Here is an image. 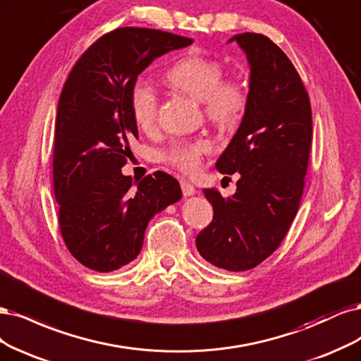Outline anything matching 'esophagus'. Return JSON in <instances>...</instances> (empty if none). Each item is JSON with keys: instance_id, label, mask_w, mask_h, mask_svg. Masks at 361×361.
Segmentation results:
<instances>
[{"instance_id": "34e87169", "label": "esophagus", "mask_w": 361, "mask_h": 361, "mask_svg": "<svg viewBox=\"0 0 361 361\" xmlns=\"http://www.w3.org/2000/svg\"><path fill=\"white\" fill-rule=\"evenodd\" d=\"M181 190L184 196H193L196 193L195 185L190 181H185V180L181 181Z\"/></svg>"}]
</instances>
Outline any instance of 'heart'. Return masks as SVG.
Returning a JSON list of instances; mask_svg holds the SVG:
<instances>
[{
    "label": "heart",
    "instance_id": "obj_1",
    "mask_svg": "<svg viewBox=\"0 0 361 361\" xmlns=\"http://www.w3.org/2000/svg\"><path fill=\"white\" fill-rule=\"evenodd\" d=\"M169 85L185 96L204 103L207 118L220 127L234 126L247 106V90L237 79H224V66L201 55L184 56L166 72ZM130 108L136 124L149 129L157 120L159 96L145 79H136L130 88ZM210 144L204 139L173 142L161 159L184 172H193L201 165L202 154Z\"/></svg>",
    "mask_w": 361,
    "mask_h": 361
}]
</instances>
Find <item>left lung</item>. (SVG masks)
Segmentation results:
<instances>
[{"mask_svg":"<svg viewBox=\"0 0 361 361\" xmlns=\"http://www.w3.org/2000/svg\"><path fill=\"white\" fill-rule=\"evenodd\" d=\"M250 66L247 106L237 133L216 161L240 173L237 192L224 197L204 189L212 224L196 237L210 264L246 271L279 247L297 214L312 147V109L294 64L267 36L237 34Z\"/></svg>","mask_w":361,"mask_h":361,"instance_id":"1","label":"left lung"}]
</instances>
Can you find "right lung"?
<instances>
[{
    "label": "right lung",
    "instance_id": "right-lung-1",
    "mask_svg": "<svg viewBox=\"0 0 361 361\" xmlns=\"http://www.w3.org/2000/svg\"><path fill=\"white\" fill-rule=\"evenodd\" d=\"M151 28H117L80 55L58 100L54 192L66 246L88 269L108 273L132 262L147 225L181 195L180 183L157 171L137 181L123 176L137 126L130 88L154 58L192 44Z\"/></svg>",
    "mask_w": 361,
    "mask_h": 361
}]
</instances>
